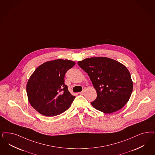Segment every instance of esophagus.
Masks as SVG:
<instances>
[{
  "label": "esophagus",
  "instance_id": "1",
  "mask_svg": "<svg viewBox=\"0 0 155 155\" xmlns=\"http://www.w3.org/2000/svg\"><path fill=\"white\" fill-rule=\"evenodd\" d=\"M84 93H85V91H82L80 93V94H81V95H83Z\"/></svg>",
  "mask_w": 155,
  "mask_h": 155
}]
</instances>
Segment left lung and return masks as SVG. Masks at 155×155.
I'll return each mask as SVG.
<instances>
[{
	"instance_id": "left-lung-1",
	"label": "left lung",
	"mask_w": 155,
	"mask_h": 155,
	"mask_svg": "<svg viewBox=\"0 0 155 155\" xmlns=\"http://www.w3.org/2000/svg\"><path fill=\"white\" fill-rule=\"evenodd\" d=\"M78 64L87 73L96 91V99L91 102L93 107L107 114L124 107L132 93L133 82L124 64L107 57L85 59Z\"/></svg>"
}]
</instances>
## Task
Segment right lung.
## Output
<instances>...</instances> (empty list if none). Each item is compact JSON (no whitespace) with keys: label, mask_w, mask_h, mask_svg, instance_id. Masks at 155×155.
Returning <instances> with one entry per match:
<instances>
[{"label":"right lung","mask_w":155,"mask_h":155,"mask_svg":"<svg viewBox=\"0 0 155 155\" xmlns=\"http://www.w3.org/2000/svg\"><path fill=\"white\" fill-rule=\"evenodd\" d=\"M75 64L68 59H56L40 65L30 76L26 86L31 105L45 116H55L66 111L75 97L64 84V75Z\"/></svg>","instance_id":"obj_1"}]
</instances>
